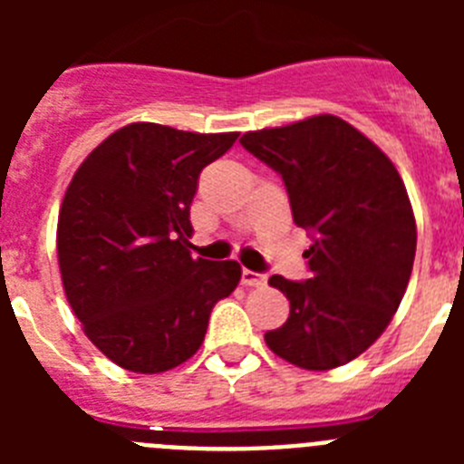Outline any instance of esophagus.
<instances>
[{
	"mask_svg": "<svg viewBox=\"0 0 464 464\" xmlns=\"http://www.w3.org/2000/svg\"><path fill=\"white\" fill-rule=\"evenodd\" d=\"M265 281H267V276L265 274H257V272H251V269H241V283L244 285H251V288H257V285H265Z\"/></svg>",
	"mask_w": 464,
	"mask_h": 464,
	"instance_id": "obj_1",
	"label": "esophagus"
}]
</instances>
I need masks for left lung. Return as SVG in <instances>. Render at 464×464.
<instances>
[{
  "instance_id": "left-lung-1",
  "label": "left lung",
  "mask_w": 464,
  "mask_h": 464,
  "mask_svg": "<svg viewBox=\"0 0 464 464\" xmlns=\"http://www.w3.org/2000/svg\"><path fill=\"white\" fill-rule=\"evenodd\" d=\"M239 141L281 176L295 225L314 241L304 251L311 278H269L290 315L265 342L302 370L351 362L388 327L411 276L416 220L407 188L383 150L337 116Z\"/></svg>"
}]
</instances>
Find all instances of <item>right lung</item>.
I'll return each mask as SVG.
<instances>
[{
	"label": "right lung",
	"mask_w": 464,
	"mask_h": 464,
	"mask_svg": "<svg viewBox=\"0 0 464 464\" xmlns=\"http://www.w3.org/2000/svg\"><path fill=\"white\" fill-rule=\"evenodd\" d=\"M239 134L132 122L73 174L57 218L64 293L90 342L122 370L158 374L197 353L239 262L192 257L199 174Z\"/></svg>",
	"instance_id": "obj_1"
}]
</instances>
